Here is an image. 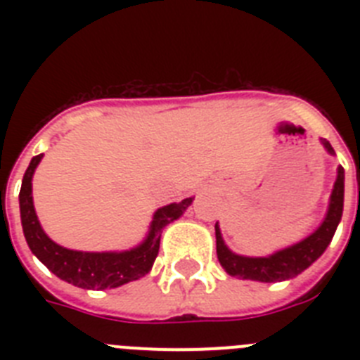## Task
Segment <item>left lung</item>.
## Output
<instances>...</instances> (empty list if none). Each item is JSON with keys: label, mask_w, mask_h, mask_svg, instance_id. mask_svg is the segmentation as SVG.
I'll list each match as a JSON object with an SVG mask.
<instances>
[{"label": "left lung", "mask_w": 360, "mask_h": 360, "mask_svg": "<svg viewBox=\"0 0 360 360\" xmlns=\"http://www.w3.org/2000/svg\"><path fill=\"white\" fill-rule=\"evenodd\" d=\"M321 142H323V146L330 155H335L328 141ZM342 203H345V169L339 167L332 196H330L328 212H326V218L323 219V224L317 227V231L311 232L310 236L304 238L303 241L287 247V249L278 250V252L269 257H247L229 250L224 238H221L218 224H216V254H218L219 265L224 266L227 274L243 279H252V281L276 283L295 278L303 270H307L326 250L333 234H335L337 225L341 221Z\"/></svg>", "instance_id": "obj_1"}]
</instances>
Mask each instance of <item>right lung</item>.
I'll use <instances>...</instances> for the list:
<instances>
[{
  "label": "right lung",
  "mask_w": 360,
  "mask_h": 360,
  "mask_svg": "<svg viewBox=\"0 0 360 360\" xmlns=\"http://www.w3.org/2000/svg\"><path fill=\"white\" fill-rule=\"evenodd\" d=\"M43 155H37L30 160V165L25 171L23 184L19 191V211H21V225L23 234L30 247L32 254L52 270L57 278L72 283L79 288L90 290H104V288H117L129 281L142 278L151 270L153 263L160 249L162 229L184 214L191 205L193 198H186L178 203H169L160 207L153 216L151 227L148 236L139 247L124 252H81L70 250L50 240L41 229L37 219L34 200H32V176Z\"/></svg>",
  "instance_id": "add662e5"
}]
</instances>
